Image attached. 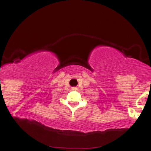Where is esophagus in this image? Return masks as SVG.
<instances>
[{
  "label": "esophagus",
  "instance_id": "34e87169",
  "mask_svg": "<svg viewBox=\"0 0 151 151\" xmlns=\"http://www.w3.org/2000/svg\"><path fill=\"white\" fill-rule=\"evenodd\" d=\"M72 90H77V87H75V86H74V87H72Z\"/></svg>",
  "mask_w": 151,
  "mask_h": 151
}]
</instances>
